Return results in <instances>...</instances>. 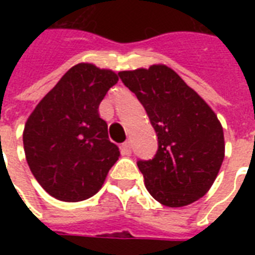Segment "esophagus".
Returning a JSON list of instances; mask_svg holds the SVG:
<instances>
[{"label":"esophagus","instance_id":"obj_1","mask_svg":"<svg viewBox=\"0 0 255 255\" xmlns=\"http://www.w3.org/2000/svg\"><path fill=\"white\" fill-rule=\"evenodd\" d=\"M122 155L123 156H129L131 155V151H132V145H131V141H126V143L122 145Z\"/></svg>","mask_w":255,"mask_h":255}]
</instances>
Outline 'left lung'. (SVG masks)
<instances>
[{
  "mask_svg": "<svg viewBox=\"0 0 255 255\" xmlns=\"http://www.w3.org/2000/svg\"><path fill=\"white\" fill-rule=\"evenodd\" d=\"M157 135L152 160H139L145 188L156 201L180 208L213 185L225 157L224 129L213 110L165 65L120 71Z\"/></svg>",
  "mask_w": 255,
  "mask_h": 255,
  "instance_id": "obj_1",
  "label": "left lung"
}]
</instances>
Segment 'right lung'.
<instances>
[{
	"label": "right lung",
	"instance_id": "1",
	"mask_svg": "<svg viewBox=\"0 0 255 255\" xmlns=\"http://www.w3.org/2000/svg\"><path fill=\"white\" fill-rule=\"evenodd\" d=\"M119 78L111 70L79 63L37 104L25 124L26 161L57 200L83 201L98 193L119 148L108 139L99 104Z\"/></svg>",
	"mask_w": 255,
	"mask_h": 255
}]
</instances>
